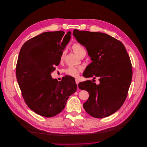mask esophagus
I'll use <instances>...</instances> for the list:
<instances>
[{
  "instance_id": "1",
  "label": "esophagus",
  "mask_w": 147,
  "mask_h": 147,
  "mask_svg": "<svg viewBox=\"0 0 147 147\" xmlns=\"http://www.w3.org/2000/svg\"><path fill=\"white\" fill-rule=\"evenodd\" d=\"M75 82H76V84L78 85V84H79V82H80V81H79L78 79H75Z\"/></svg>"
}]
</instances>
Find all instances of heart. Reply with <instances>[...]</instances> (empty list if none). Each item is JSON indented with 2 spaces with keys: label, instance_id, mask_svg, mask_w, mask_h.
I'll use <instances>...</instances> for the list:
<instances>
[{
  "label": "heart",
  "instance_id": "obj_1",
  "mask_svg": "<svg viewBox=\"0 0 147 147\" xmlns=\"http://www.w3.org/2000/svg\"><path fill=\"white\" fill-rule=\"evenodd\" d=\"M72 48L73 51L77 54L79 57H80L81 55H82L84 53H86L84 48V47L79 43L74 44L72 46ZM65 55V51H63L62 52L60 56L61 60H63L64 59ZM81 71V68H76L73 66H70L65 70V74L67 75L72 76V77H77V76H78L80 72Z\"/></svg>",
  "mask_w": 147,
  "mask_h": 147
}]
</instances>
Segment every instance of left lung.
Masks as SVG:
<instances>
[{"label": "left lung", "instance_id": "1", "mask_svg": "<svg viewBox=\"0 0 147 147\" xmlns=\"http://www.w3.org/2000/svg\"><path fill=\"white\" fill-rule=\"evenodd\" d=\"M73 35L86 48L92 61L84 76L99 78L100 81L99 85L90 80L79 83V88L89 93L83 107L94 118L108 117L121 108L127 97L132 78L129 55L122 42L109 34L75 29Z\"/></svg>", "mask_w": 147, "mask_h": 147}]
</instances>
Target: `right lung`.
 Listing matches in <instances>:
<instances>
[{"instance_id": "right-lung-1", "label": "right lung", "mask_w": 147, "mask_h": 147, "mask_svg": "<svg viewBox=\"0 0 147 147\" xmlns=\"http://www.w3.org/2000/svg\"><path fill=\"white\" fill-rule=\"evenodd\" d=\"M71 34L44 32L26 41L20 50L17 80L27 105L39 115L52 117L59 114L77 88L72 76H65L58 81L51 75L60 63Z\"/></svg>"}]
</instances>
